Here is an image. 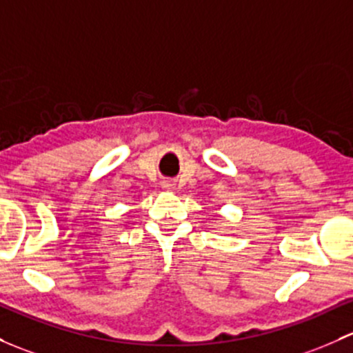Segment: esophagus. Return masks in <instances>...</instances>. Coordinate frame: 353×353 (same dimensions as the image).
<instances>
[{"label": "esophagus", "mask_w": 353, "mask_h": 353, "mask_svg": "<svg viewBox=\"0 0 353 353\" xmlns=\"http://www.w3.org/2000/svg\"><path fill=\"white\" fill-rule=\"evenodd\" d=\"M164 188H165V189H172L174 184H172V183H164Z\"/></svg>", "instance_id": "obj_1"}]
</instances>
